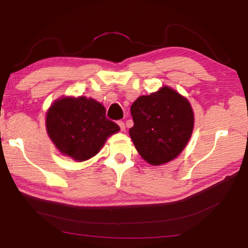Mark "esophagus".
<instances>
[{
    "label": "esophagus",
    "mask_w": 248,
    "mask_h": 248,
    "mask_svg": "<svg viewBox=\"0 0 248 248\" xmlns=\"http://www.w3.org/2000/svg\"><path fill=\"white\" fill-rule=\"evenodd\" d=\"M118 125L120 127V130H121V131H124V130H125L124 123H123V121H118Z\"/></svg>",
    "instance_id": "34e87169"
}]
</instances>
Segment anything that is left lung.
I'll list each match as a JSON object with an SVG mask.
<instances>
[{"instance_id": "8db88e82", "label": "left lung", "mask_w": 248, "mask_h": 248, "mask_svg": "<svg viewBox=\"0 0 248 248\" xmlns=\"http://www.w3.org/2000/svg\"><path fill=\"white\" fill-rule=\"evenodd\" d=\"M129 134L138 153L151 165L173 161L183 152L194 130L195 116L186 97L170 86L138 97L131 105Z\"/></svg>"}]
</instances>
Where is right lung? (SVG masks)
I'll return each mask as SVG.
<instances>
[{"mask_svg": "<svg viewBox=\"0 0 248 248\" xmlns=\"http://www.w3.org/2000/svg\"><path fill=\"white\" fill-rule=\"evenodd\" d=\"M102 104L85 96H63L46 114V129L59 152L77 162L92 158L119 125L106 118Z\"/></svg>", "mask_w": 248, "mask_h": 248, "instance_id": "1", "label": "right lung"}]
</instances>
